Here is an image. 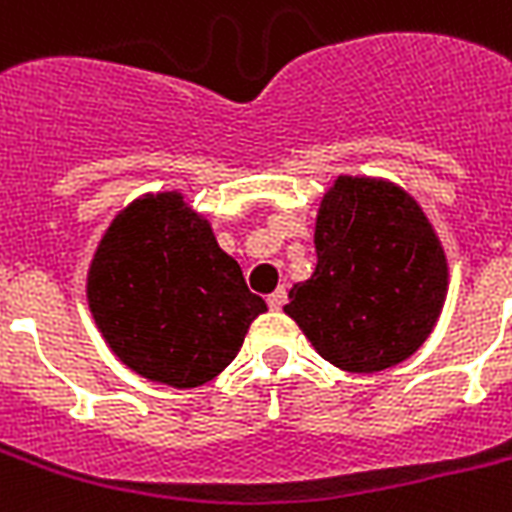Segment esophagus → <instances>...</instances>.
<instances>
[{
    "instance_id": "1",
    "label": "esophagus",
    "mask_w": 512,
    "mask_h": 512,
    "mask_svg": "<svg viewBox=\"0 0 512 512\" xmlns=\"http://www.w3.org/2000/svg\"><path fill=\"white\" fill-rule=\"evenodd\" d=\"M284 303H287V290H284V287H279V290H273L271 295H268V306H271L273 311H279Z\"/></svg>"
}]
</instances>
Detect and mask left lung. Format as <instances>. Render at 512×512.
I'll list each match as a JSON object with an SVG mask.
<instances>
[{
  "instance_id": "left-lung-1",
  "label": "left lung",
  "mask_w": 512,
  "mask_h": 512,
  "mask_svg": "<svg viewBox=\"0 0 512 512\" xmlns=\"http://www.w3.org/2000/svg\"><path fill=\"white\" fill-rule=\"evenodd\" d=\"M317 268L284 311L330 365L378 373L411 357L438 322L448 265L435 230L392 182L338 177L317 214Z\"/></svg>"
}]
</instances>
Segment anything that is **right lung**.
<instances>
[{"label": "right lung", "mask_w": 512, "mask_h": 512, "mask_svg": "<svg viewBox=\"0 0 512 512\" xmlns=\"http://www.w3.org/2000/svg\"><path fill=\"white\" fill-rule=\"evenodd\" d=\"M88 306L117 360L177 389L220 376L268 311L182 193L144 195L112 220L88 271Z\"/></svg>", "instance_id": "1"}]
</instances>
